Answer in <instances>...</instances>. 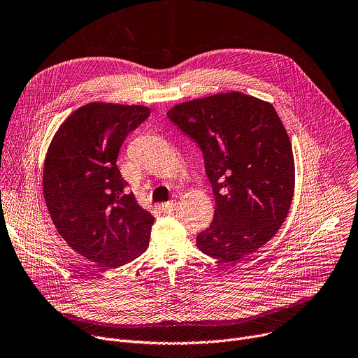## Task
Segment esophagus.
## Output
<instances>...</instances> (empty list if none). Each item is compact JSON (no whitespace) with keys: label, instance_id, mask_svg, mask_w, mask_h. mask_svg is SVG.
Returning a JSON list of instances; mask_svg holds the SVG:
<instances>
[{"label":"esophagus","instance_id":"34e87169","mask_svg":"<svg viewBox=\"0 0 358 358\" xmlns=\"http://www.w3.org/2000/svg\"><path fill=\"white\" fill-rule=\"evenodd\" d=\"M161 207H162L164 213H173V211L177 208V203L171 200V201H166V203H164Z\"/></svg>","mask_w":358,"mask_h":358}]
</instances>
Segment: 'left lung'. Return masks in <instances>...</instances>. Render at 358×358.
<instances>
[{
  "label": "left lung",
  "mask_w": 358,
  "mask_h": 358,
  "mask_svg": "<svg viewBox=\"0 0 358 358\" xmlns=\"http://www.w3.org/2000/svg\"><path fill=\"white\" fill-rule=\"evenodd\" d=\"M166 116L197 142L216 199L197 248L223 262L256 252L287 219L295 187L292 145L275 108L227 92L176 105Z\"/></svg>",
  "instance_id": "obj_1"
}]
</instances>
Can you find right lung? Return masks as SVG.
Instances as JSON below:
<instances>
[{
    "label": "right lung",
    "instance_id": "add662e5",
    "mask_svg": "<svg viewBox=\"0 0 358 358\" xmlns=\"http://www.w3.org/2000/svg\"><path fill=\"white\" fill-rule=\"evenodd\" d=\"M141 105L92 102L55 134L43 170V194L66 243L99 266L117 268L144 253L154 223L116 159L125 138L150 116Z\"/></svg>",
    "mask_w": 358,
    "mask_h": 358
}]
</instances>
